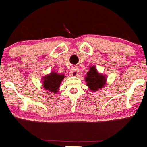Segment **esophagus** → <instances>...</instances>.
<instances>
[{
	"label": "esophagus",
	"instance_id": "34e87169",
	"mask_svg": "<svg viewBox=\"0 0 147 147\" xmlns=\"http://www.w3.org/2000/svg\"><path fill=\"white\" fill-rule=\"evenodd\" d=\"M79 69H78V68H76V67H74V68H72V70H71V75L72 76H76L78 75V72H79Z\"/></svg>",
	"mask_w": 147,
	"mask_h": 147
}]
</instances>
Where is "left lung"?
<instances>
[{"mask_svg":"<svg viewBox=\"0 0 147 147\" xmlns=\"http://www.w3.org/2000/svg\"><path fill=\"white\" fill-rule=\"evenodd\" d=\"M84 80L86 86L89 87V90L94 92L103 89L107 83L106 76L99 73L95 65L89 67V71L86 73Z\"/></svg>","mask_w":147,"mask_h":147,"instance_id":"8db88e82","label":"left lung"}]
</instances>
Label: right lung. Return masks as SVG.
<instances>
[{
  "label": "right lung",
  "mask_w": 147,
  "mask_h": 147,
  "mask_svg": "<svg viewBox=\"0 0 147 147\" xmlns=\"http://www.w3.org/2000/svg\"><path fill=\"white\" fill-rule=\"evenodd\" d=\"M65 77V76L64 74H58L55 71H51L49 74L45 75L42 79L43 89L47 92V93H58L61 82Z\"/></svg>",
  "instance_id": "obj_1"
}]
</instances>
